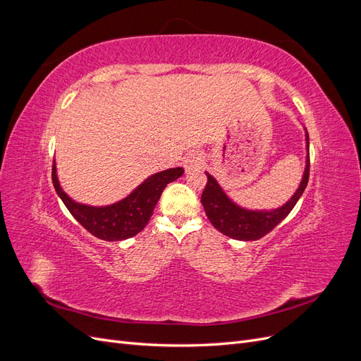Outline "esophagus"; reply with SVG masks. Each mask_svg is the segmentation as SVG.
Returning a JSON list of instances; mask_svg holds the SVG:
<instances>
[{
  "label": "esophagus",
  "mask_w": 361,
  "mask_h": 361,
  "mask_svg": "<svg viewBox=\"0 0 361 361\" xmlns=\"http://www.w3.org/2000/svg\"><path fill=\"white\" fill-rule=\"evenodd\" d=\"M183 167L187 171H195L202 167V158L197 154H191L185 157L183 159Z\"/></svg>",
  "instance_id": "1"
}]
</instances>
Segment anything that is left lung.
<instances>
[{
	"instance_id": "obj_1",
	"label": "left lung",
	"mask_w": 361,
	"mask_h": 361,
	"mask_svg": "<svg viewBox=\"0 0 361 361\" xmlns=\"http://www.w3.org/2000/svg\"><path fill=\"white\" fill-rule=\"evenodd\" d=\"M305 143H307V158L300 187L293 192L292 197L277 209L271 211H253L236 204L227 197L224 190L220 187L214 176L206 173L207 183L202 194V204L207 215V220L223 235L238 239V241H256L269 233L279 223H281L293 209L302 195L309 182V134L305 130Z\"/></svg>"
}]
</instances>
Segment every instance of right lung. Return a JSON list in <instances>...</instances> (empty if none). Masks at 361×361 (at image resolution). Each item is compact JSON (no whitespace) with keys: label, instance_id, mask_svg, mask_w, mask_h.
<instances>
[{"label":"right lung","instance_id":"right-lung-1","mask_svg":"<svg viewBox=\"0 0 361 361\" xmlns=\"http://www.w3.org/2000/svg\"><path fill=\"white\" fill-rule=\"evenodd\" d=\"M183 174L182 167L152 174L125 199L108 206H89L72 200L60 187L56 161L52 164V183L69 212L85 231L104 241H123L140 233L149 223L167 183Z\"/></svg>","mask_w":361,"mask_h":361}]
</instances>
